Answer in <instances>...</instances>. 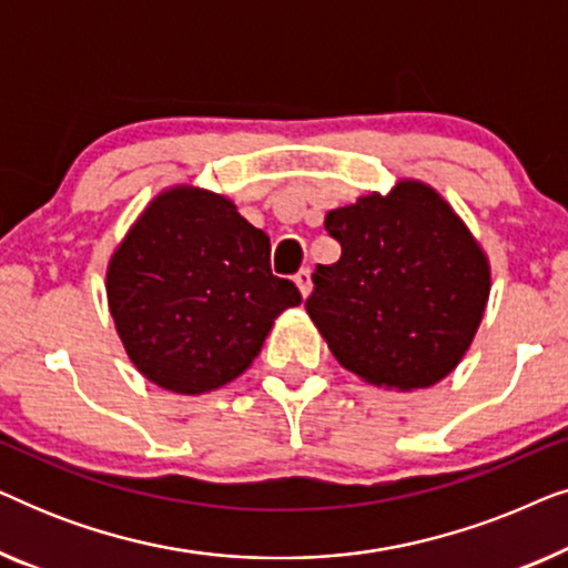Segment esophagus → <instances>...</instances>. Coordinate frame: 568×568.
<instances>
[{
    "label": "esophagus",
    "mask_w": 568,
    "mask_h": 568,
    "mask_svg": "<svg viewBox=\"0 0 568 568\" xmlns=\"http://www.w3.org/2000/svg\"><path fill=\"white\" fill-rule=\"evenodd\" d=\"M294 284H297V290L302 297H307L310 290H313V278H310V271L307 268H300L297 274H294Z\"/></svg>",
    "instance_id": "esophagus-1"
}]
</instances>
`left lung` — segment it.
Segmentation results:
<instances>
[{
	"instance_id": "obj_1",
	"label": "left lung",
	"mask_w": 568,
	"mask_h": 568,
	"mask_svg": "<svg viewBox=\"0 0 568 568\" xmlns=\"http://www.w3.org/2000/svg\"><path fill=\"white\" fill-rule=\"evenodd\" d=\"M341 258L317 263L305 307L341 367L416 390L455 369L488 300V263L429 185L403 181L325 214Z\"/></svg>"
}]
</instances>
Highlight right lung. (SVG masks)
Returning a JSON list of instances; mask_svg holds the SVG:
<instances>
[{"instance_id":"right-lung-1","label":"right lung","mask_w":568,"mask_h":568,"mask_svg":"<svg viewBox=\"0 0 568 568\" xmlns=\"http://www.w3.org/2000/svg\"><path fill=\"white\" fill-rule=\"evenodd\" d=\"M300 302L294 282L271 274L266 232L209 191L154 199L108 266V305L131 362L183 395L243 375L276 315Z\"/></svg>"}]
</instances>
